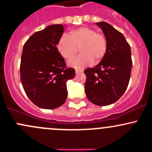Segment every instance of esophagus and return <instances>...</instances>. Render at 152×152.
Instances as JSON below:
<instances>
[{"instance_id": "obj_1", "label": "esophagus", "mask_w": 152, "mask_h": 152, "mask_svg": "<svg viewBox=\"0 0 152 152\" xmlns=\"http://www.w3.org/2000/svg\"><path fill=\"white\" fill-rule=\"evenodd\" d=\"M81 72H82V71H79V70H76V74H79V73H81Z\"/></svg>"}]
</instances>
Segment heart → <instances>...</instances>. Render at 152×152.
Masks as SVG:
<instances>
[{"label": "heart", "instance_id": "b5f03b06", "mask_svg": "<svg viewBox=\"0 0 152 152\" xmlns=\"http://www.w3.org/2000/svg\"><path fill=\"white\" fill-rule=\"evenodd\" d=\"M57 48L61 56L68 61L74 58L80 49L81 56L68 63L70 66L79 70L94 61L100 62L106 55L107 42L104 35L91 28L83 26L70 31L69 36L63 34L58 41Z\"/></svg>", "mask_w": 152, "mask_h": 152}]
</instances>
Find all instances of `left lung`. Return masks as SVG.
Wrapping results in <instances>:
<instances>
[{
    "label": "left lung",
    "instance_id": "left-lung-1",
    "mask_svg": "<svg viewBox=\"0 0 152 152\" xmlns=\"http://www.w3.org/2000/svg\"><path fill=\"white\" fill-rule=\"evenodd\" d=\"M96 24L105 36L107 49L99 64L84 71L85 93L93 104L106 106L118 101L127 89L132 68L131 51L122 33L104 21Z\"/></svg>",
    "mask_w": 152,
    "mask_h": 152
}]
</instances>
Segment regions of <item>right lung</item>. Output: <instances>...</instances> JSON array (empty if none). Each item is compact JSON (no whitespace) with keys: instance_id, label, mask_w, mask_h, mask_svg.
Wrapping results in <instances>:
<instances>
[{"instance_id":"obj_1","label":"right lung","mask_w":152,"mask_h":152,"mask_svg":"<svg viewBox=\"0 0 152 152\" xmlns=\"http://www.w3.org/2000/svg\"><path fill=\"white\" fill-rule=\"evenodd\" d=\"M64 31L62 24H53L34 33L25 42L20 76L25 92L35 105L43 109L61 106L68 96L66 82L75 70L66 68L57 45Z\"/></svg>"}]
</instances>
